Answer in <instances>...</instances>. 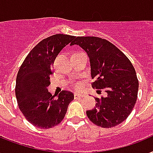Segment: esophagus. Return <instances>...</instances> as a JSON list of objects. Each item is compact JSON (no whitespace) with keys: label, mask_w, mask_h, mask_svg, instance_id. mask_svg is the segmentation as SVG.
Segmentation results:
<instances>
[{"label":"esophagus","mask_w":153,"mask_h":153,"mask_svg":"<svg viewBox=\"0 0 153 153\" xmlns=\"http://www.w3.org/2000/svg\"><path fill=\"white\" fill-rule=\"evenodd\" d=\"M85 97V95L84 94H80V93H74V97L78 98V97Z\"/></svg>","instance_id":"1"}]
</instances>
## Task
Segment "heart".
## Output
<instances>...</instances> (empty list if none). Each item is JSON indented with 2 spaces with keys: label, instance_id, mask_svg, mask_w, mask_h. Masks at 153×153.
<instances>
[{
  "label": "heart",
  "instance_id": "heart-1",
  "mask_svg": "<svg viewBox=\"0 0 153 153\" xmlns=\"http://www.w3.org/2000/svg\"><path fill=\"white\" fill-rule=\"evenodd\" d=\"M79 86H80V85H79V83H78V82L73 83V88H79Z\"/></svg>",
  "mask_w": 153,
  "mask_h": 153
}]
</instances>
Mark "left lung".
Returning <instances> with one entry per match:
<instances>
[{
  "label": "left lung",
  "mask_w": 153,
  "mask_h": 153,
  "mask_svg": "<svg viewBox=\"0 0 153 153\" xmlns=\"http://www.w3.org/2000/svg\"><path fill=\"white\" fill-rule=\"evenodd\" d=\"M77 45L87 53L92 86L105 89L106 97H96V106L86 111L88 119L97 126L112 128L129 116L137 101L139 82L129 59L105 39L97 36H77L71 45ZM99 91V90H98Z\"/></svg>",
  "instance_id": "8db88e82"
}]
</instances>
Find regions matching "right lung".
Masks as SVG:
<instances>
[{"instance_id": "1", "label": "right lung", "mask_w": 153, "mask_h": 153, "mask_svg": "<svg viewBox=\"0 0 153 153\" xmlns=\"http://www.w3.org/2000/svg\"><path fill=\"white\" fill-rule=\"evenodd\" d=\"M74 36L56 34L44 39L24 60L16 76L15 93L19 108L26 120L40 128H51L62 121L74 95L63 90L55 96L48 93L52 68L56 56Z\"/></svg>"}]
</instances>
